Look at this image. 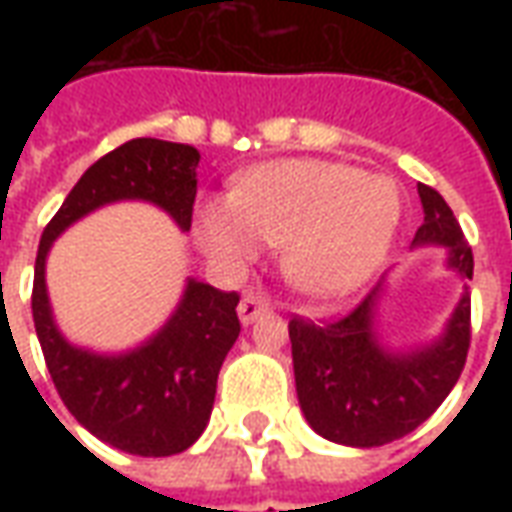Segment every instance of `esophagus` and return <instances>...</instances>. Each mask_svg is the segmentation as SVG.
<instances>
[{"instance_id": "1", "label": "esophagus", "mask_w": 512, "mask_h": 512, "mask_svg": "<svg viewBox=\"0 0 512 512\" xmlns=\"http://www.w3.org/2000/svg\"><path fill=\"white\" fill-rule=\"evenodd\" d=\"M268 307H271V301H268L263 293H257V290H246L244 299H241V304H238V318H241V323H252L257 321L263 312H268Z\"/></svg>"}]
</instances>
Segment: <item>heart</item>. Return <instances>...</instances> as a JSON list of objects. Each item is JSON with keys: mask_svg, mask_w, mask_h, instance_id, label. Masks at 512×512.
Wrapping results in <instances>:
<instances>
[{"mask_svg": "<svg viewBox=\"0 0 512 512\" xmlns=\"http://www.w3.org/2000/svg\"><path fill=\"white\" fill-rule=\"evenodd\" d=\"M400 219L392 180L321 158H285L249 169L233 197L197 208V235L224 266L266 244L282 246L293 288L332 299L362 285L381 263Z\"/></svg>", "mask_w": 512, "mask_h": 512, "instance_id": "obj_1", "label": "heart"}]
</instances>
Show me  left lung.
I'll return each mask as SVG.
<instances>
[{"instance_id":"1","label":"left lung","mask_w":512,"mask_h":512,"mask_svg":"<svg viewBox=\"0 0 512 512\" xmlns=\"http://www.w3.org/2000/svg\"><path fill=\"white\" fill-rule=\"evenodd\" d=\"M425 222L414 244L447 246V266L472 279L474 257L458 219L439 191L419 183ZM378 288L337 321L288 323L293 373L304 417L323 439L348 447H381L419 428L461 378L472 343V296L463 293L439 343L389 354L373 334Z\"/></svg>"}]
</instances>
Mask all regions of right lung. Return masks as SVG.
I'll list each match as a JSON object with an SVG mask.
<instances>
[{"label": "right lung", "instance_id": "obj_1", "mask_svg": "<svg viewBox=\"0 0 512 512\" xmlns=\"http://www.w3.org/2000/svg\"><path fill=\"white\" fill-rule=\"evenodd\" d=\"M200 153L164 139H131L84 172L40 235L32 318L43 359L62 403L95 439L117 450L164 458L191 447L208 425L216 378L241 332L238 293L191 279L183 301L161 332L123 356H98L65 343L46 296L51 241L84 213L115 200L156 202L191 227Z\"/></svg>", "mask_w": 512, "mask_h": 512}]
</instances>
